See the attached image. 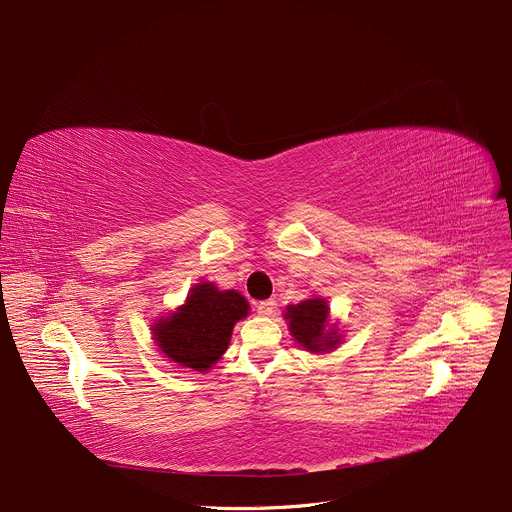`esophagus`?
Instances as JSON below:
<instances>
[{
  "label": "esophagus",
  "instance_id": "esophagus-1",
  "mask_svg": "<svg viewBox=\"0 0 512 512\" xmlns=\"http://www.w3.org/2000/svg\"><path fill=\"white\" fill-rule=\"evenodd\" d=\"M276 311V301L268 299V301H259L257 303V314L259 316H272Z\"/></svg>",
  "mask_w": 512,
  "mask_h": 512
}]
</instances>
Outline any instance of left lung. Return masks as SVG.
<instances>
[{"label":"left lung","mask_w":512,"mask_h":512,"mask_svg":"<svg viewBox=\"0 0 512 512\" xmlns=\"http://www.w3.org/2000/svg\"><path fill=\"white\" fill-rule=\"evenodd\" d=\"M284 320L293 339L309 353H330L343 343L339 322L330 320L324 297H309L297 305H286Z\"/></svg>","instance_id":"8db88e82"}]
</instances>
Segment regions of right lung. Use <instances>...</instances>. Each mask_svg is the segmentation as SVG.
I'll list each match as a JSON object with an SVG mask.
<instances>
[{
    "instance_id": "obj_1",
    "label": "right lung",
    "mask_w": 512,
    "mask_h": 512,
    "mask_svg": "<svg viewBox=\"0 0 512 512\" xmlns=\"http://www.w3.org/2000/svg\"><path fill=\"white\" fill-rule=\"evenodd\" d=\"M249 301L238 291H219L213 282H196L186 301L152 324V341L169 362L207 372L226 353L234 324L249 316Z\"/></svg>"
}]
</instances>
